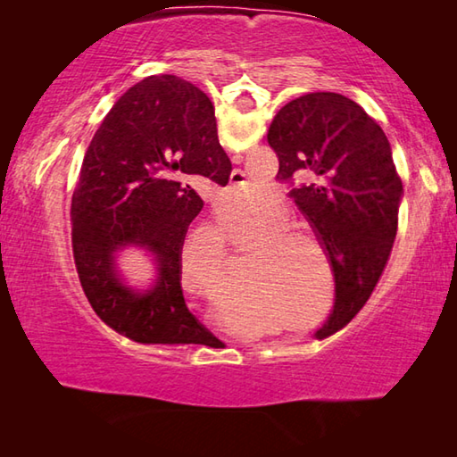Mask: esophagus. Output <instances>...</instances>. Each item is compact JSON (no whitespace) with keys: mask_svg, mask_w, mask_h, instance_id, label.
Segmentation results:
<instances>
[{"mask_svg":"<svg viewBox=\"0 0 457 457\" xmlns=\"http://www.w3.org/2000/svg\"><path fill=\"white\" fill-rule=\"evenodd\" d=\"M242 179H244V177H242V171H239V169H234V171H231V181H229V183H231V189L236 191V189L239 187V185L244 183Z\"/></svg>","mask_w":457,"mask_h":457,"instance_id":"1","label":"esophagus"}]
</instances>
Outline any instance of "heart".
I'll list each match as a JSON object with an SVG mask.
<instances>
[{"label": "heart", "mask_w": 457, "mask_h": 457, "mask_svg": "<svg viewBox=\"0 0 457 457\" xmlns=\"http://www.w3.org/2000/svg\"><path fill=\"white\" fill-rule=\"evenodd\" d=\"M262 185H250L239 193L242 199L262 195ZM218 218L237 250H250L252 260L244 268L239 284V306L245 312L274 314L284 304L304 312L316 300V262L308 258L300 239H311L306 228L288 226L290 212L284 205H268L253 212L234 207L218 210ZM226 239L218 228L193 231L179 250V266L185 276L195 280L212 296H218L223 282Z\"/></svg>", "instance_id": "obj_1"}]
</instances>
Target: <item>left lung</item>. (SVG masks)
<instances>
[{
    "mask_svg": "<svg viewBox=\"0 0 457 457\" xmlns=\"http://www.w3.org/2000/svg\"><path fill=\"white\" fill-rule=\"evenodd\" d=\"M268 143L280 161L276 179H308L290 197L328 256L337 292L328 327L338 328L365 306L395 242L403 185L391 145L354 100L337 92L284 104Z\"/></svg>",
    "mask_w": 457,
    "mask_h": 457,
    "instance_id": "8db88e82",
    "label": "left lung"
}]
</instances>
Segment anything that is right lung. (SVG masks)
<instances>
[{
	"instance_id": "add662e5",
	"label": "right lung",
	"mask_w": 457,
	"mask_h": 457,
	"mask_svg": "<svg viewBox=\"0 0 457 457\" xmlns=\"http://www.w3.org/2000/svg\"><path fill=\"white\" fill-rule=\"evenodd\" d=\"M213 104L177 76H149L108 111L84 154L72 195V247L82 290L100 320L135 343L207 345L215 338L185 304L179 250L204 199L201 177L228 183ZM149 249L158 264L151 291L121 284L113 253Z\"/></svg>"
}]
</instances>
